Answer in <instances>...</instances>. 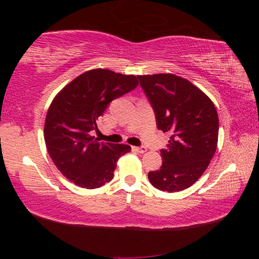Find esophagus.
Instances as JSON below:
<instances>
[{
	"instance_id": "obj_1",
	"label": "esophagus",
	"mask_w": 259,
	"mask_h": 259,
	"mask_svg": "<svg viewBox=\"0 0 259 259\" xmlns=\"http://www.w3.org/2000/svg\"><path fill=\"white\" fill-rule=\"evenodd\" d=\"M133 151H135V152H137V153H145L146 151H147V148L145 147V146H140V147H136V146H134L133 147Z\"/></svg>"
}]
</instances>
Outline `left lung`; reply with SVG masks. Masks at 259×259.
I'll return each instance as SVG.
<instances>
[{
  "label": "left lung",
  "instance_id": "obj_1",
  "mask_svg": "<svg viewBox=\"0 0 259 259\" xmlns=\"http://www.w3.org/2000/svg\"><path fill=\"white\" fill-rule=\"evenodd\" d=\"M138 78L154 109L157 129L170 136L166 147L161 150L162 165L148 172V179L157 190H185L202 176L216 152V107L202 90L175 74Z\"/></svg>",
  "mask_w": 259,
  "mask_h": 259
}]
</instances>
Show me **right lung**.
<instances>
[{
	"mask_svg": "<svg viewBox=\"0 0 259 259\" xmlns=\"http://www.w3.org/2000/svg\"><path fill=\"white\" fill-rule=\"evenodd\" d=\"M138 85L135 75L109 69L84 72L64 87L52 100L45 123V140L51 160L75 185L94 190L111 182L117 160L131 147L99 143L91 136L112 100Z\"/></svg>",
	"mask_w": 259,
	"mask_h": 259,
	"instance_id": "add662e5",
	"label": "right lung"
}]
</instances>
